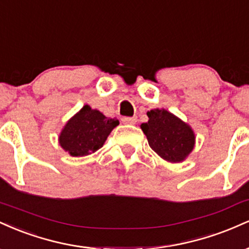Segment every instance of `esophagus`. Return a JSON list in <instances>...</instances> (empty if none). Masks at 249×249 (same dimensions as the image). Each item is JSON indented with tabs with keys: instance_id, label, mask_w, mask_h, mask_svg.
<instances>
[{
	"instance_id": "34e87169",
	"label": "esophagus",
	"mask_w": 249,
	"mask_h": 249,
	"mask_svg": "<svg viewBox=\"0 0 249 249\" xmlns=\"http://www.w3.org/2000/svg\"><path fill=\"white\" fill-rule=\"evenodd\" d=\"M122 122L124 123V124L134 125L137 123V118L136 117H124V118H122Z\"/></svg>"
}]
</instances>
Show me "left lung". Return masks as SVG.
Listing matches in <instances>:
<instances>
[{
  "instance_id": "left-lung-1",
  "label": "left lung",
  "mask_w": 249,
  "mask_h": 249,
  "mask_svg": "<svg viewBox=\"0 0 249 249\" xmlns=\"http://www.w3.org/2000/svg\"><path fill=\"white\" fill-rule=\"evenodd\" d=\"M147 117V123H142L141 128L150 147L168 162L184 161L196 145L193 128L165 108H153Z\"/></svg>"
}]
</instances>
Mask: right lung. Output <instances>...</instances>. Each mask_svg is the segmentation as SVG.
<instances>
[{
    "mask_svg": "<svg viewBox=\"0 0 249 249\" xmlns=\"http://www.w3.org/2000/svg\"><path fill=\"white\" fill-rule=\"evenodd\" d=\"M118 124L117 118H107L99 110L84 105L62 128L58 142L71 157L89 156L104 145Z\"/></svg>",
    "mask_w": 249,
    "mask_h": 249,
    "instance_id": "add662e5",
    "label": "right lung"
}]
</instances>
